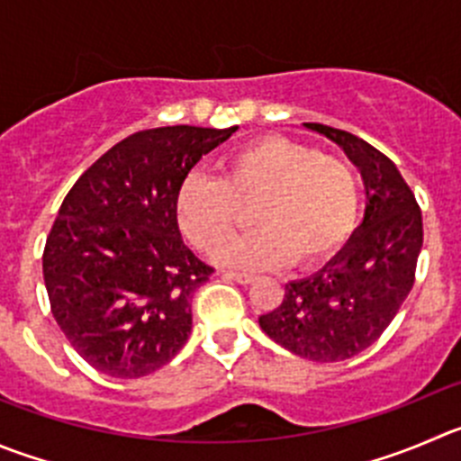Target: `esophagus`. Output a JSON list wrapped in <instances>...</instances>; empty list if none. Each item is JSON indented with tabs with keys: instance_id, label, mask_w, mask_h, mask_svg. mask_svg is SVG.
Here are the masks:
<instances>
[{
	"instance_id": "1",
	"label": "esophagus",
	"mask_w": 461,
	"mask_h": 461,
	"mask_svg": "<svg viewBox=\"0 0 461 461\" xmlns=\"http://www.w3.org/2000/svg\"><path fill=\"white\" fill-rule=\"evenodd\" d=\"M221 276H223V278H228V280H235V283H240V285L253 283V276L238 274V271H221Z\"/></svg>"
}]
</instances>
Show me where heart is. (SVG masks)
Returning <instances> with one entry per match:
<instances>
[{
  "instance_id": "heart-1",
  "label": "heart",
  "mask_w": 461,
  "mask_h": 461,
  "mask_svg": "<svg viewBox=\"0 0 461 461\" xmlns=\"http://www.w3.org/2000/svg\"><path fill=\"white\" fill-rule=\"evenodd\" d=\"M254 205L257 230L222 242ZM359 181L348 162L310 144L265 135L221 160V178L192 174L178 190L181 230L199 251L242 269L292 265L310 269L328 260L355 228Z\"/></svg>"
}]
</instances>
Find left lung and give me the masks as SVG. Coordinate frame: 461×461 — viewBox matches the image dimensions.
I'll return each mask as SVG.
<instances>
[{
    "label": "left lung",
    "instance_id": "left-lung-1",
    "mask_svg": "<svg viewBox=\"0 0 461 461\" xmlns=\"http://www.w3.org/2000/svg\"><path fill=\"white\" fill-rule=\"evenodd\" d=\"M339 144L362 172L366 212L344 249L321 271L285 285L260 328L294 355L339 362L369 348L392 323L414 285L423 219L414 192L392 160L348 131L305 124Z\"/></svg>",
    "mask_w": 461,
    "mask_h": 461
}]
</instances>
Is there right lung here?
Listing matches in <instances>:
<instances>
[{
    "label": "right lung",
    "instance_id": "add662e5",
    "mask_svg": "<svg viewBox=\"0 0 461 461\" xmlns=\"http://www.w3.org/2000/svg\"><path fill=\"white\" fill-rule=\"evenodd\" d=\"M235 129L138 131L92 162L63 199L42 276L56 323L96 371L142 378L187 341L192 296L214 269L183 242L178 190Z\"/></svg>",
    "mask_w": 461,
    "mask_h": 461
}]
</instances>
